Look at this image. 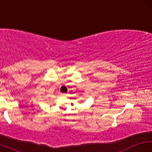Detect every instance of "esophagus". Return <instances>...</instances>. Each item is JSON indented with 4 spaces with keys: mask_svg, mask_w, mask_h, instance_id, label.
Segmentation results:
<instances>
[{
    "mask_svg": "<svg viewBox=\"0 0 152 152\" xmlns=\"http://www.w3.org/2000/svg\"><path fill=\"white\" fill-rule=\"evenodd\" d=\"M67 93H61V96H67Z\"/></svg>",
    "mask_w": 152,
    "mask_h": 152,
    "instance_id": "obj_1",
    "label": "esophagus"
}]
</instances>
